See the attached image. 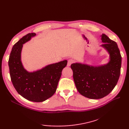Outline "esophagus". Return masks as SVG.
Wrapping results in <instances>:
<instances>
[{"mask_svg":"<svg viewBox=\"0 0 129 129\" xmlns=\"http://www.w3.org/2000/svg\"><path fill=\"white\" fill-rule=\"evenodd\" d=\"M73 62H74V60H73L72 59H69L68 61V62H67V66H68V67L71 66V65L73 63Z\"/></svg>","mask_w":129,"mask_h":129,"instance_id":"esophagus-1","label":"esophagus"}]
</instances>
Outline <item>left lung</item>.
Instances as JSON below:
<instances>
[{
  "mask_svg": "<svg viewBox=\"0 0 129 129\" xmlns=\"http://www.w3.org/2000/svg\"><path fill=\"white\" fill-rule=\"evenodd\" d=\"M101 45L110 54L106 64L91 66L80 63L71 64L73 79L80 94L90 99H100L106 96L117 83L120 74L122 56L117 44L102 34Z\"/></svg>",
  "mask_w": 129,
  "mask_h": 129,
  "instance_id": "obj_1",
  "label": "left lung"
}]
</instances>
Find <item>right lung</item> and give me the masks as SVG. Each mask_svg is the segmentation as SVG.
Returning <instances> with one entry per match:
<instances>
[{
  "mask_svg": "<svg viewBox=\"0 0 129 129\" xmlns=\"http://www.w3.org/2000/svg\"><path fill=\"white\" fill-rule=\"evenodd\" d=\"M36 36L34 33L27 34L14 45L9 66L11 81L19 94L28 101L41 102L55 93L62 71L67 66V61L49 64L36 72H27L21 63V50L23 44Z\"/></svg>",
  "mask_w": 129,
  "mask_h": 129,
  "instance_id": "1",
  "label": "right lung"
}]
</instances>
